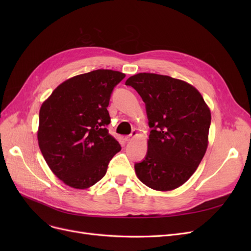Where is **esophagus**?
Returning a JSON list of instances; mask_svg holds the SVG:
<instances>
[{"label":"esophagus","mask_w":251,"mask_h":251,"mask_svg":"<svg viewBox=\"0 0 251 251\" xmlns=\"http://www.w3.org/2000/svg\"><path fill=\"white\" fill-rule=\"evenodd\" d=\"M137 136V131H135V130H133L132 132H131V134L130 135H127V136H125V140L126 141H131L132 140L134 137H136Z\"/></svg>","instance_id":"1"}]
</instances>
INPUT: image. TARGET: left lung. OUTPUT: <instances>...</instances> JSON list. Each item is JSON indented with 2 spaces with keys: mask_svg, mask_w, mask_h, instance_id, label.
Returning <instances> with one entry per match:
<instances>
[{
  "mask_svg": "<svg viewBox=\"0 0 251 251\" xmlns=\"http://www.w3.org/2000/svg\"><path fill=\"white\" fill-rule=\"evenodd\" d=\"M126 85L146 102L151 128L146 159L134 166L136 176L153 190H174L193 175L205 154L208 105L193 85L167 75L138 73Z\"/></svg>",
  "mask_w": 251,
  "mask_h": 251,
  "instance_id": "1",
  "label": "left lung"
}]
</instances>
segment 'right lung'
Returning a JSON list of instances; mask_svg holds the SVG:
<instances>
[{
  "mask_svg": "<svg viewBox=\"0 0 251 251\" xmlns=\"http://www.w3.org/2000/svg\"><path fill=\"white\" fill-rule=\"evenodd\" d=\"M125 77L99 69L76 75L58 85L39 110L37 141L48 166L75 189L95 185L107 173L121 146L107 129L114 87Z\"/></svg>",
  "mask_w": 251,
  "mask_h": 251,
  "instance_id": "right-lung-1",
  "label": "right lung"
}]
</instances>
